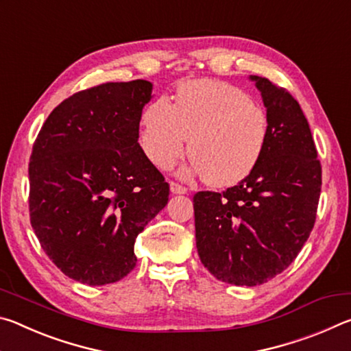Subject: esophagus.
I'll return each instance as SVG.
<instances>
[{"mask_svg": "<svg viewBox=\"0 0 351 351\" xmlns=\"http://www.w3.org/2000/svg\"><path fill=\"white\" fill-rule=\"evenodd\" d=\"M170 190H171V193H175V195L187 193V187H184V186H181V184H178V182H170Z\"/></svg>", "mask_w": 351, "mask_h": 351, "instance_id": "esophagus-1", "label": "esophagus"}]
</instances>
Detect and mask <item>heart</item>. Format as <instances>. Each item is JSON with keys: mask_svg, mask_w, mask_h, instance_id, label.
<instances>
[{"mask_svg": "<svg viewBox=\"0 0 351 351\" xmlns=\"http://www.w3.org/2000/svg\"><path fill=\"white\" fill-rule=\"evenodd\" d=\"M189 171L212 186L229 187L252 173L269 138V119L240 88L215 80L182 83L176 102L158 97L142 117L141 147L159 169H170L187 150Z\"/></svg>", "mask_w": 351, "mask_h": 351, "instance_id": "heart-1", "label": "heart"}]
</instances>
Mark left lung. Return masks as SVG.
Returning a JSON list of instances; mask_svg holds the SVG:
<instances>
[{"label":"left lung","instance_id":"8db88e82","mask_svg":"<svg viewBox=\"0 0 351 351\" xmlns=\"http://www.w3.org/2000/svg\"><path fill=\"white\" fill-rule=\"evenodd\" d=\"M269 119L265 153L246 180L195 193L201 263L218 280L255 287L293 263L310 237L322 186L308 121L289 91L252 75Z\"/></svg>","mask_w":351,"mask_h":351}]
</instances>
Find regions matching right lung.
<instances>
[{
    "label": "right lung",
    "instance_id": "1",
    "mask_svg": "<svg viewBox=\"0 0 351 351\" xmlns=\"http://www.w3.org/2000/svg\"><path fill=\"white\" fill-rule=\"evenodd\" d=\"M147 80L108 82L57 105L34 142L29 215L41 247L64 276L121 280L134 241L169 201L170 186L139 145Z\"/></svg>",
    "mask_w": 351,
    "mask_h": 351
}]
</instances>
